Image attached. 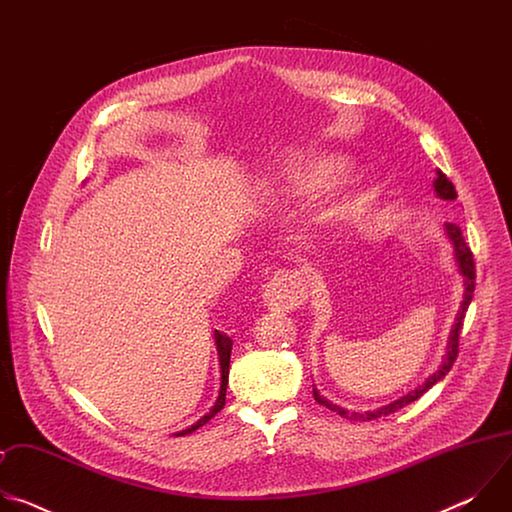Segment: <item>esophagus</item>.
I'll return each instance as SVG.
<instances>
[{
    "instance_id": "obj_1",
    "label": "esophagus",
    "mask_w": 512,
    "mask_h": 512,
    "mask_svg": "<svg viewBox=\"0 0 512 512\" xmlns=\"http://www.w3.org/2000/svg\"><path fill=\"white\" fill-rule=\"evenodd\" d=\"M263 302L271 312L283 314L296 310L302 304V289L296 275L275 273L263 289Z\"/></svg>"
}]
</instances>
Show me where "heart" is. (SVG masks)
I'll list each match as a JSON object with an SVG mask.
<instances>
[{"label": "heart", "mask_w": 512, "mask_h": 512, "mask_svg": "<svg viewBox=\"0 0 512 512\" xmlns=\"http://www.w3.org/2000/svg\"><path fill=\"white\" fill-rule=\"evenodd\" d=\"M348 164L344 158L326 152H298L283 160L279 166L271 192L294 204H312L346 174ZM354 206H346L342 216L352 214Z\"/></svg>", "instance_id": "heart-1"}]
</instances>
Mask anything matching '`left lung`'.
I'll return each mask as SVG.
<instances>
[{"label": "left lung", "mask_w": 512, "mask_h": 512, "mask_svg": "<svg viewBox=\"0 0 512 512\" xmlns=\"http://www.w3.org/2000/svg\"><path fill=\"white\" fill-rule=\"evenodd\" d=\"M433 190H435L437 196L444 198V200H456V196H458L454 184H452V182L446 178V174L440 172V170H437V178L433 180ZM444 231H446V237L450 239V243H452V247H454V259H456V263H458V271H460L462 277H464V300H462L460 312H458V316H456V324H454V328H452V332H450L448 352H446V356H444L442 367L437 369V371H435L423 385H419L415 391H409L407 395L399 397L397 401H393V403H389V405H383V407H379V409H373V411H360V413H356V411H346V409H342V407L330 403L326 397H322V395L314 389V399H316L320 405L328 407L330 411H336L340 417H346V419H350V421H371V419H377V417H381V415L395 413L397 409H401V407H405V405L417 401L425 391H429L437 381H442V379L450 373L452 364H454V360H456V356H458V344H460L462 324H464L468 306H470L472 296H474V287H476V283H474V281H476V267H474L472 251H470V247L466 245L460 227L454 225V223H446V225H444Z\"/></svg>", "instance_id": "1"}]
</instances>
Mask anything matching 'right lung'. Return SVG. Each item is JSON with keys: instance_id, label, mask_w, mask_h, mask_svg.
<instances>
[{"instance_id": "1", "label": "right lung", "mask_w": 512, "mask_h": 512, "mask_svg": "<svg viewBox=\"0 0 512 512\" xmlns=\"http://www.w3.org/2000/svg\"><path fill=\"white\" fill-rule=\"evenodd\" d=\"M214 342H216V352H218V362H221V393H218V399L216 403L212 405V409L202 415L194 425L182 429V431H176L174 435H188L192 431H196L198 427H202L206 421H210L218 411H221L225 407V397H227V385H229V364H231V350H233V340L227 336V334H221V332H214Z\"/></svg>"}]
</instances>
